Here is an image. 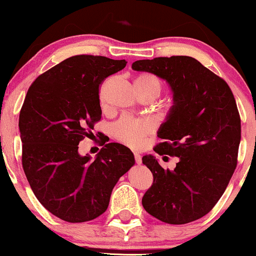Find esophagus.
Segmentation results:
<instances>
[{"instance_id":"obj_1","label":"esophagus","mask_w":256,"mask_h":256,"mask_svg":"<svg viewBox=\"0 0 256 256\" xmlns=\"http://www.w3.org/2000/svg\"><path fill=\"white\" fill-rule=\"evenodd\" d=\"M134 161H136L137 165H140V164H142V158H140V154H134Z\"/></svg>"}]
</instances>
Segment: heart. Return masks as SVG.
<instances>
[{
  "label": "heart",
  "mask_w": 256,
  "mask_h": 256,
  "mask_svg": "<svg viewBox=\"0 0 256 256\" xmlns=\"http://www.w3.org/2000/svg\"><path fill=\"white\" fill-rule=\"evenodd\" d=\"M134 86L140 95L152 94L155 98L160 95L161 83L158 78L149 74L138 76L134 80ZM149 126L144 122L124 116L112 126V134L116 140L131 148H140L143 144L144 137L148 134Z\"/></svg>",
  "instance_id": "1"
}]
</instances>
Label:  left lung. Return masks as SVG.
Listing matches in <instances>:
<instances>
[{
	"instance_id": "obj_1",
	"label": "left lung",
	"mask_w": 256,
	"mask_h": 256,
	"mask_svg": "<svg viewBox=\"0 0 256 256\" xmlns=\"http://www.w3.org/2000/svg\"><path fill=\"white\" fill-rule=\"evenodd\" d=\"M132 70L166 80L173 106L158 131V155L177 156L174 170H164L154 155L142 158L152 185L142 204L150 216L182 225L206 216L224 194L237 166L240 119L224 79L190 56L138 60Z\"/></svg>"
}]
</instances>
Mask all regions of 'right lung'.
I'll return each mask as SVG.
<instances>
[{"mask_svg":"<svg viewBox=\"0 0 256 256\" xmlns=\"http://www.w3.org/2000/svg\"><path fill=\"white\" fill-rule=\"evenodd\" d=\"M128 61L76 55L40 74L19 116L22 168L38 201L68 222H84L108 208L119 178L134 165L128 146L108 143L95 158L78 144L101 119L98 86Z\"/></svg>","mask_w":256,"mask_h":256,"instance_id":"obj_1","label":"right lung"}]
</instances>
